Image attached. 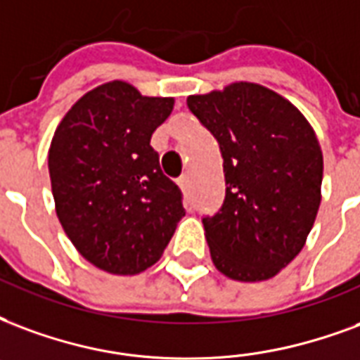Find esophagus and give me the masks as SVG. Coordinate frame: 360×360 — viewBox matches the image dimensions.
Listing matches in <instances>:
<instances>
[{"label": "esophagus", "instance_id": "34e87169", "mask_svg": "<svg viewBox=\"0 0 360 360\" xmlns=\"http://www.w3.org/2000/svg\"><path fill=\"white\" fill-rule=\"evenodd\" d=\"M177 185H179V188L183 191V193L187 194L188 193V177L187 175H181L179 179H177Z\"/></svg>", "mask_w": 360, "mask_h": 360}]
</instances>
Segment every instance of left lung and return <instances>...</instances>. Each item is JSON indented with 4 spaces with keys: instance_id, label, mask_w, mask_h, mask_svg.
Here are the masks:
<instances>
[{
    "instance_id": "obj_1",
    "label": "left lung",
    "mask_w": 360,
    "mask_h": 360,
    "mask_svg": "<svg viewBox=\"0 0 360 360\" xmlns=\"http://www.w3.org/2000/svg\"><path fill=\"white\" fill-rule=\"evenodd\" d=\"M187 106L223 156L225 200L202 217L212 262L233 281H267L302 252L321 206L315 131L286 98L248 82Z\"/></svg>"
}]
</instances>
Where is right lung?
I'll use <instances>...</instances> for the list:
<instances>
[{"label": "right lung", "mask_w": 360, "mask_h": 360, "mask_svg": "<svg viewBox=\"0 0 360 360\" xmlns=\"http://www.w3.org/2000/svg\"><path fill=\"white\" fill-rule=\"evenodd\" d=\"M172 110L173 98L110 82L85 93L53 135L58 221L79 254L106 273L137 275L154 265L185 215L181 188L150 146Z\"/></svg>", "instance_id": "obj_1"}]
</instances>
